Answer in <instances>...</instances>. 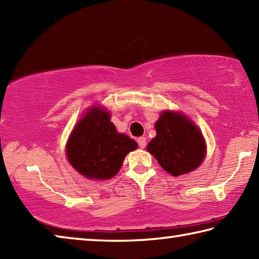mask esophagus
Wrapping results in <instances>:
<instances>
[{"label":"esophagus","instance_id":"esophagus-1","mask_svg":"<svg viewBox=\"0 0 259 259\" xmlns=\"http://www.w3.org/2000/svg\"><path fill=\"white\" fill-rule=\"evenodd\" d=\"M137 143H138V145H139L140 148H144L146 146V138L145 137H140V138H138Z\"/></svg>","mask_w":259,"mask_h":259}]
</instances>
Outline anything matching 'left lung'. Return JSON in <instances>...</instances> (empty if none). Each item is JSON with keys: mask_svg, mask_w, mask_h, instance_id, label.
<instances>
[{"mask_svg": "<svg viewBox=\"0 0 259 259\" xmlns=\"http://www.w3.org/2000/svg\"><path fill=\"white\" fill-rule=\"evenodd\" d=\"M156 137L147 151L172 176L190 172L201 164L205 145L202 135L193 122L179 113L163 112L155 123Z\"/></svg>", "mask_w": 259, "mask_h": 259, "instance_id": "8db88e82", "label": "left lung"}]
</instances>
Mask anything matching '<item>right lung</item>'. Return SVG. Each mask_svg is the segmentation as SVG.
I'll use <instances>...</instances> for the list:
<instances>
[{"label":"right lung","instance_id":"obj_1","mask_svg":"<svg viewBox=\"0 0 259 259\" xmlns=\"http://www.w3.org/2000/svg\"><path fill=\"white\" fill-rule=\"evenodd\" d=\"M136 148L134 139L117 133L108 112L94 107L74 128L66 153L71 164L83 176L108 179L119 172L125 155Z\"/></svg>","mask_w":259,"mask_h":259}]
</instances>
